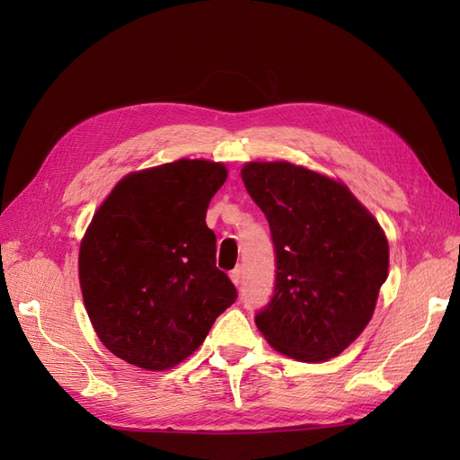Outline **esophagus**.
<instances>
[{
    "instance_id": "34e87169",
    "label": "esophagus",
    "mask_w": 460,
    "mask_h": 460,
    "mask_svg": "<svg viewBox=\"0 0 460 460\" xmlns=\"http://www.w3.org/2000/svg\"><path fill=\"white\" fill-rule=\"evenodd\" d=\"M230 278H232V282H234L235 286H240V284H242V267H235V269L230 272Z\"/></svg>"
}]
</instances>
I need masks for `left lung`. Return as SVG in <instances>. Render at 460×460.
<instances>
[{
  "label": "left lung",
  "instance_id": "obj_1",
  "mask_svg": "<svg viewBox=\"0 0 460 460\" xmlns=\"http://www.w3.org/2000/svg\"><path fill=\"white\" fill-rule=\"evenodd\" d=\"M242 180L276 253L274 294L257 328L303 363L338 357L370 323L387 278L384 230L349 188L305 166L253 161Z\"/></svg>",
  "mask_w": 460,
  "mask_h": 460
}]
</instances>
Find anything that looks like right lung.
<instances>
[{"mask_svg":"<svg viewBox=\"0 0 460 460\" xmlns=\"http://www.w3.org/2000/svg\"><path fill=\"white\" fill-rule=\"evenodd\" d=\"M226 176L203 159L153 166L124 176L95 211L80 243L82 297L97 338L128 365L182 363L238 297L205 222Z\"/></svg>","mask_w":460,"mask_h":460,"instance_id":"right-lung-1","label":"right lung"}]
</instances>
